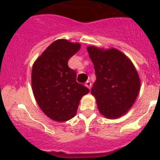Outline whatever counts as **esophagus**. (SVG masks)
Instances as JSON below:
<instances>
[{
    "label": "esophagus",
    "instance_id": "1",
    "mask_svg": "<svg viewBox=\"0 0 160 160\" xmlns=\"http://www.w3.org/2000/svg\"><path fill=\"white\" fill-rule=\"evenodd\" d=\"M85 85H86V87H88L89 89H90V88H91V82H90V81H87V82L85 83Z\"/></svg>",
    "mask_w": 160,
    "mask_h": 160
}]
</instances>
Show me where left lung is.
Here are the masks:
<instances>
[{"label": "left lung", "instance_id": "1", "mask_svg": "<svg viewBox=\"0 0 160 160\" xmlns=\"http://www.w3.org/2000/svg\"><path fill=\"white\" fill-rule=\"evenodd\" d=\"M87 51L96 74L91 94L98 109L106 118H120L138 97L141 85L138 72L131 61L118 49L88 46Z\"/></svg>", "mask_w": 160, "mask_h": 160}]
</instances>
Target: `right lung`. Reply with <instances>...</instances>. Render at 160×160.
I'll return each mask as SVG.
<instances>
[{"mask_svg": "<svg viewBox=\"0 0 160 160\" xmlns=\"http://www.w3.org/2000/svg\"><path fill=\"white\" fill-rule=\"evenodd\" d=\"M81 48L79 43L58 39L50 44L32 65V90L46 116L66 122L75 116L82 97L90 92L76 82L77 73L68 61Z\"/></svg>", "mask_w": 160, "mask_h": 160, "instance_id": "add662e5", "label": "right lung"}]
</instances>
